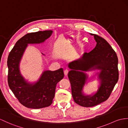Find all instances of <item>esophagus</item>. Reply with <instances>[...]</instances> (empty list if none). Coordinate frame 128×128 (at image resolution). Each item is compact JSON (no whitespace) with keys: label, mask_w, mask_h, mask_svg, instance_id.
Instances as JSON below:
<instances>
[{"label":"esophagus","mask_w":128,"mask_h":128,"mask_svg":"<svg viewBox=\"0 0 128 128\" xmlns=\"http://www.w3.org/2000/svg\"><path fill=\"white\" fill-rule=\"evenodd\" d=\"M68 72H69V70H67V69L65 70H64V76H67V74H68Z\"/></svg>","instance_id":"34e87169"}]
</instances>
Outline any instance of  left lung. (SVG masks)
I'll list each match as a JSON object with an SVG mask.
<instances>
[{
    "label": "left lung",
    "mask_w": 128,
    "mask_h": 128,
    "mask_svg": "<svg viewBox=\"0 0 128 128\" xmlns=\"http://www.w3.org/2000/svg\"><path fill=\"white\" fill-rule=\"evenodd\" d=\"M90 35L94 36L96 46L90 52L84 53L78 60L70 63L68 67L71 70L68 74L74 101L87 108L94 106L106 100L119 77L116 52L102 37L96 34ZM96 69L101 70L99 74L101 86L94 95L84 96L82 90L87 77L83 72Z\"/></svg>",
    "instance_id": "1"
}]
</instances>
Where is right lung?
I'll return each mask as SVG.
<instances>
[{
  "label": "right lung",
  "mask_w": 128,
  "mask_h": 128,
  "mask_svg": "<svg viewBox=\"0 0 128 128\" xmlns=\"http://www.w3.org/2000/svg\"><path fill=\"white\" fill-rule=\"evenodd\" d=\"M52 32V30H46L26 34L16 43L8 56V86L20 103L28 108H41L50 105L56 84L64 77L62 68L46 70L38 82L32 85L27 83L20 72V61L28 44L44 42Z\"/></svg>",
  "instance_id": "1"
}]
</instances>
